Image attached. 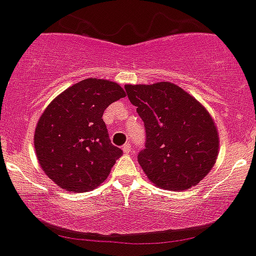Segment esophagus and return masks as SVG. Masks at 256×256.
<instances>
[{"mask_svg":"<svg viewBox=\"0 0 256 256\" xmlns=\"http://www.w3.org/2000/svg\"><path fill=\"white\" fill-rule=\"evenodd\" d=\"M122 150H124V152H125V153H130L132 148H131V144L130 143H126L125 146H122Z\"/></svg>","mask_w":256,"mask_h":256,"instance_id":"obj_1","label":"esophagus"}]
</instances>
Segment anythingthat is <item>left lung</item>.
Masks as SVG:
<instances>
[{
  "label": "left lung",
  "mask_w": 256,
  "mask_h": 256,
  "mask_svg": "<svg viewBox=\"0 0 256 256\" xmlns=\"http://www.w3.org/2000/svg\"><path fill=\"white\" fill-rule=\"evenodd\" d=\"M126 94L146 126V148L138 161L150 182L184 190L210 172L219 136L206 108L171 82L126 85Z\"/></svg>",
  "instance_id": "8db88e82"
}]
</instances>
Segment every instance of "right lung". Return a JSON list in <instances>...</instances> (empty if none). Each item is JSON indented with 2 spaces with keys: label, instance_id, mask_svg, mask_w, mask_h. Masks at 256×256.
<instances>
[{
  "label": "right lung",
  "instance_id": "obj_1",
  "mask_svg": "<svg viewBox=\"0 0 256 256\" xmlns=\"http://www.w3.org/2000/svg\"><path fill=\"white\" fill-rule=\"evenodd\" d=\"M125 95L116 82L86 78L44 110L34 131L36 154L42 170L60 188L88 192L108 178L122 150L110 143L103 113Z\"/></svg>",
  "mask_w": 256,
  "mask_h": 256
}]
</instances>
